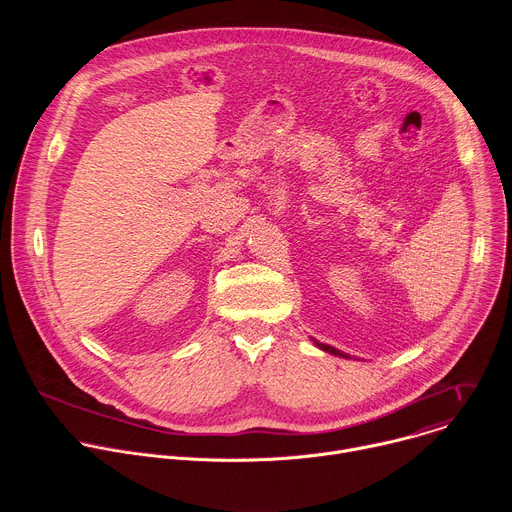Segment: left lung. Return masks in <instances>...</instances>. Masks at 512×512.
Listing matches in <instances>:
<instances>
[{
    "mask_svg": "<svg viewBox=\"0 0 512 512\" xmlns=\"http://www.w3.org/2000/svg\"><path fill=\"white\" fill-rule=\"evenodd\" d=\"M312 342L320 348V350H324V352H330V354H334V356H342V358H350L348 354H344L342 350H338V348H334V346H330V344H322V342H318L316 338H312Z\"/></svg>",
    "mask_w": 512,
    "mask_h": 512,
    "instance_id": "1",
    "label": "left lung"
}]
</instances>
